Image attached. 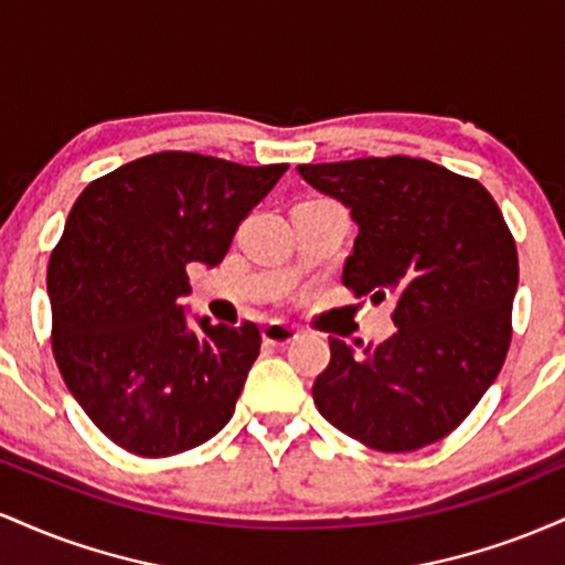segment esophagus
Here are the masks:
<instances>
[{
  "mask_svg": "<svg viewBox=\"0 0 565 565\" xmlns=\"http://www.w3.org/2000/svg\"><path fill=\"white\" fill-rule=\"evenodd\" d=\"M263 340L274 348H284V345H289V342L297 340V329H291L281 321H270L268 327L263 329Z\"/></svg>",
  "mask_w": 565,
  "mask_h": 565,
  "instance_id": "1",
  "label": "esophagus"
}]
</instances>
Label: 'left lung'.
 <instances>
[{
	"mask_svg": "<svg viewBox=\"0 0 565 565\" xmlns=\"http://www.w3.org/2000/svg\"><path fill=\"white\" fill-rule=\"evenodd\" d=\"M300 178L359 225L342 284L393 297L398 332L350 348L313 382L321 417L377 451L436 444L476 408L510 348L518 252L478 180L408 157L300 164Z\"/></svg>",
	"mask_w": 565,
	"mask_h": 565,
	"instance_id": "obj_1",
	"label": "left lung"
}]
</instances>
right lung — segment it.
<instances>
[{"label": "right lung", "mask_w": 565, "mask_h": 565, "mask_svg": "<svg viewBox=\"0 0 565 565\" xmlns=\"http://www.w3.org/2000/svg\"><path fill=\"white\" fill-rule=\"evenodd\" d=\"M287 170L161 151L93 180L71 206L47 265L53 353L71 395L121 449L170 457L228 425L260 332L191 319L185 265L223 263Z\"/></svg>", "instance_id": "right-lung-1"}]
</instances>
